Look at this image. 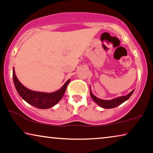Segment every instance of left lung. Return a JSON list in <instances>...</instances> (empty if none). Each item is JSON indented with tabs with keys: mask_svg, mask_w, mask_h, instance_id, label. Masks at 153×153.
I'll return each mask as SVG.
<instances>
[{
	"mask_svg": "<svg viewBox=\"0 0 153 153\" xmlns=\"http://www.w3.org/2000/svg\"><path fill=\"white\" fill-rule=\"evenodd\" d=\"M134 91V90L129 93L128 95H125V96H121V97L115 98V99L111 100H101L97 98V97H95V95H93V93H92L91 90L90 91V93H91V96L92 97V99L93 100V101L95 102L96 104H97L100 106H101L102 108H115L116 106H118L121 104L123 102L126 101L130 97V96L132 95V93Z\"/></svg>",
	"mask_w": 153,
	"mask_h": 153,
	"instance_id": "left-lung-1",
	"label": "left lung"
}]
</instances>
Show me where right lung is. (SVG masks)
<instances>
[{
    "label": "right lung",
    "instance_id": "1",
    "mask_svg": "<svg viewBox=\"0 0 153 153\" xmlns=\"http://www.w3.org/2000/svg\"><path fill=\"white\" fill-rule=\"evenodd\" d=\"M12 76H13L14 86L22 99H24L27 103L30 105L41 109H47L55 106L63 97L67 86L70 81V79L67 81L61 88L58 91L54 93H47L31 91L23 85L16 77L14 68L12 71Z\"/></svg>",
    "mask_w": 153,
    "mask_h": 153
}]
</instances>
